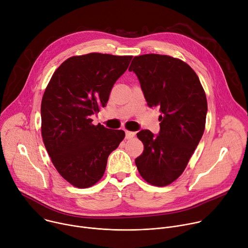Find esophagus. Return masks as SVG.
Returning <instances> with one entry per match:
<instances>
[{
	"instance_id": "34e87169",
	"label": "esophagus",
	"mask_w": 248,
	"mask_h": 248,
	"mask_svg": "<svg viewBox=\"0 0 248 248\" xmlns=\"http://www.w3.org/2000/svg\"><path fill=\"white\" fill-rule=\"evenodd\" d=\"M134 136H135V132H132V131H129V130H125V138L130 139V138H132Z\"/></svg>"
}]
</instances>
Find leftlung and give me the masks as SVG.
Returning <instances> with one entry per match:
<instances>
[{"label": "left lung", "mask_w": 248, "mask_h": 248, "mask_svg": "<svg viewBox=\"0 0 248 248\" xmlns=\"http://www.w3.org/2000/svg\"><path fill=\"white\" fill-rule=\"evenodd\" d=\"M129 72L137 76L147 105L159 107V135L143 129L137 137L144 145L135 165L144 181L166 186L184 172L203 135L207 114L205 91L194 70L167 55L134 57Z\"/></svg>", "instance_id": "obj_1"}]
</instances>
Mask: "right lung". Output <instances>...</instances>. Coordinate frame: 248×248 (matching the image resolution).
Returning a JSON list of instances; mask_svg holds the SVG:
<instances>
[{"label": "right lung", "instance_id": "right-lung-1", "mask_svg": "<svg viewBox=\"0 0 248 248\" xmlns=\"http://www.w3.org/2000/svg\"><path fill=\"white\" fill-rule=\"evenodd\" d=\"M132 56L90 53L66 59L53 74L41 103V134L58 172L72 186L87 188L105 172L108 157L124 138L90 116L109 100Z\"/></svg>", "mask_w": 248, "mask_h": 248}]
</instances>
